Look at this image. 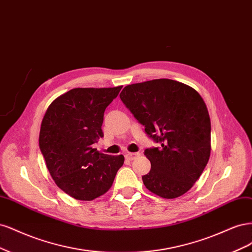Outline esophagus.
Returning <instances> with one entry per match:
<instances>
[{
    "mask_svg": "<svg viewBox=\"0 0 252 252\" xmlns=\"http://www.w3.org/2000/svg\"><path fill=\"white\" fill-rule=\"evenodd\" d=\"M140 154L139 153H127L126 154V158L128 159V160H134L135 158L139 157Z\"/></svg>",
    "mask_w": 252,
    "mask_h": 252,
    "instance_id": "1",
    "label": "esophagus"
}]
</instances>
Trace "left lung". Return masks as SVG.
Here are the masks:
<instances>
[{"label":"left lung","instance_id":"1","mask_svg":"<svg viewBox=\"0 0 252 252\" xmlns=\"http://www.w3.org/2000/svg\"><path fill=\"white\" fill-rule=\"evenodd\" d=\"M120 99L159 147L144 150L151 170L142 176L149 190L165 199L189 191L210 155V118L192 88L160 78L125 87Z\"/></svg>","mask_w":252,"mask_h":252}]
</instances>
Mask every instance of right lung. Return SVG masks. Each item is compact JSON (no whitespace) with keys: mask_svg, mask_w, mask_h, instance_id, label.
<instances>
[{"mask_svg":"<svg viewBox=\"0 0 252 252\" xmlns=\"http://www.w3.org/2000/svg\"><path fill=\"white\" fill-rule=\"evenodd\" d=\"M76 88L48 108L39 132V149L59 188L76 200L107 192L123 166V155L110 156L92 145L102 137L103 113L121 90Z\"/></svg>","mask_w":252,"mask_h":252,"instance_id":"1","label":"right lung"}]
</instances>
